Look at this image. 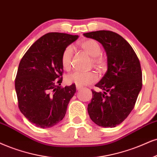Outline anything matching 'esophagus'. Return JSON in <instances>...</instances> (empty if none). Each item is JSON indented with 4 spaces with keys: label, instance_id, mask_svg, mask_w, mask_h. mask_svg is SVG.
Returning a JSON list of instances; mask_svg holds the SVG:
<instances>
[{
    "label": "esophagus",
    "instance_id": "esophagus-1",
    "mask_svg": "<svg viewBox=\"0 0 157 157\" xmlns=\"http://www.w3.org/2000/svg\"><path fill=\"white\" fill-rule=\"evenodd\" d=\"M83 87L82 86H76V90H80L81 89H82Z\"/></svg>",
    "mask_w": 157,
    "mask_h": 157
}]
</instances>
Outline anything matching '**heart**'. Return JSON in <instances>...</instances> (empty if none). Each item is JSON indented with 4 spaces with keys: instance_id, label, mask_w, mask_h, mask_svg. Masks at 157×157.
<instances>
[{
    "instance_id": "obj_1",
    "label": "heart",
    "mask_w": 157,
    "mask_h": 157,
    "mask_svg": "<svg viewBox=\"0 0 157 157\" xmlns=\"http://www.w3.org/2000/svg\"><path fill=\"white\" fill-rule=\"evenodd\" d=\"M78 46L92 57L91 65L100 72L105 71L107 67V58L102 54V47L98 41L93 39H87L78 43ZM73 55V49L71 46H67L62 53L61 63L65 71H70L71 68ZM97 80L98 76L92 71H75L65 77V81L67 84H74L80 86L92 84L97 82Z\"/></svg>"
}]
</instances>
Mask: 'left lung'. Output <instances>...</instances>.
I'll list each match as a JSON object with an SVG mask.
<instances>
[{"mask_svg": "<svg viewBox=\"0 0 157 157\" xmlns=\"http://www.w3.org/2000/svg\"><path fill=\"white\" fill-rule=\"evenodd\" d=\"M103 46L108 58L107 72L92 90L88 105L90 119L102 127H115L135 107L142 88V71L138 56L128 42L117 33L98 30L84 33Z\"/></svg>", "mask_w": 157, "mask_h": 157, "instance_id": "obj_1", "label": "left lung"}]
</instances>
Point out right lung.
I'll use <instances>...</instances> for the list:
<instances>
[{"instance_id": "add662e5", "label": "right lung", "mask_w": 157, "mask_h": 157, "mask_svg": "<svg viewBox=\"0 0 157 157\" xmlns=\"http://www.w3.org/2000/svg\"><path fill=\"white\" fill-rule=\"evenodd\" d=\"M78 36L49 33L29 48L15 78L18 107L32 124L49 128L63 120L76 92L75 84L62 87L63 50Z\"/></svg>"}]
</instances>
